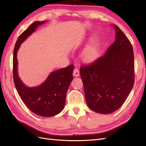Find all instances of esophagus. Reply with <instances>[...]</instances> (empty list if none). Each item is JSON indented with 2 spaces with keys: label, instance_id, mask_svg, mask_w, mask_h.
<instances>
[{
  "label": "esophagus",
  "instance_id": "34e87169",
  "mask_svg": "<svg viewBox=\"0 0 146 146\" xmlns=\"http://www.w3.org/2000/svg\"><path fill=\"white\" fill-rule=\"evenodd\" d=\"M80 75V72L77 68H75L73 70V76L75 77H78Z\"/></svg>",
  "mask_w": 146,
  "mask_h": 146
}]
</instances>
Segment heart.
<instances>
[{"mask_svg": "<svg viewBox=\"0 0 146 146\" xmlns=\"http://www.w3.org/2000/svg\"><path fill=\"white\" fill-rule=\"evenodd\" d=\"M99 54V47L98 42L96 39H93L85 48L83 52V56L87 61L94 60Z\"/></svg>", "mask_w": 146, "mask_h": 146, "instance_id": "b5f03b06", "label": "heart"}]
</instances>
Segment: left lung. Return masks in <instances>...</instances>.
Listing matches in <instances>:
<instances>
[{"instance_id": "left-lung-1", "label": "left lung", "mask_w": 146, "mask_h": 146, "mask_svg": "<svg viewBox=\"0 0 146 146\" xmlns=\"http://www.w3.org/2000/svg\"><path fill=\"white\" fill-rule=\"evenodd\" d=\"M113 27L115 41L103 56L80 69L88 107L101 114L120 108L135 82L133 47L122 30L117 25Z\"/></svg>"}]
</instances>
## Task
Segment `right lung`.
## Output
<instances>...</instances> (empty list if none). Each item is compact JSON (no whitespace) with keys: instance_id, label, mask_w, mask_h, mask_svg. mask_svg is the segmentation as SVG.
<instances>
[{"instance_id":"1","label":"right lung","mask_w":146,"mask_h":146,"mask_svg":"<svg viewBox=\"0 0 146 146\" xmlns=\"http://www.w3.org/2000/svg\"><path fill=\"white\" fill-rule=\"evenodd\" d=\"M45 21H36L19 36L13 51V80L17 92L27 108L35 114L51 117L60 113L64 108L66 93L73 76L74 65L52 72L40 86L29 88L21 81L17 73V52L23 43Z\"/></svg>"}]
</instances>
